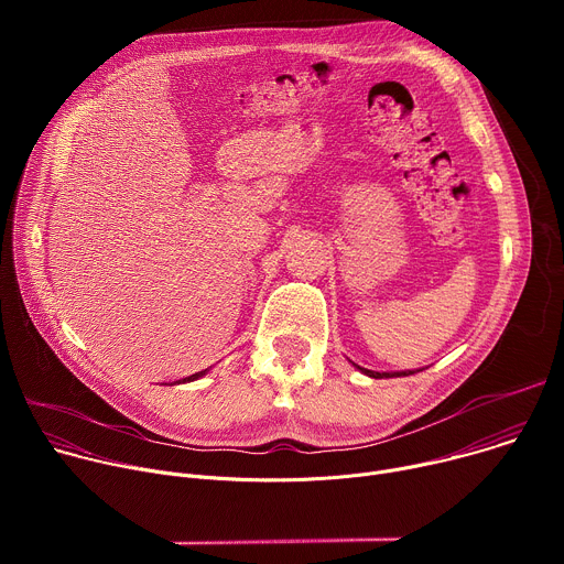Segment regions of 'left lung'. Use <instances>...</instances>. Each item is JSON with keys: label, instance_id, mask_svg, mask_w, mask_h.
<instances>
[{"label": "left lung", "instance_id": "obj_1", "mask_svg": "<svg viewBox=\"0 0 564 564\" xmlns=\"http://www.w3.org/2000/svg\"><path fill=\"white\" fill-rule=\"evenodd\" d=\"M364 375H368V377H372V379H383V377H409V375H415V372H420V370H401V372H375V370H366V368H361V366H357Z\"/></svg>", "mask_w": 564, "mask_h": 564}]
</instances>
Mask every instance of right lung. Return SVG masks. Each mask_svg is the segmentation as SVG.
<instances>
[{
    "mask_svg": "<svg viewBox=\"0 0 564 564\" xmlns=\"http://www.w3.org/2000/svg\"><path fill=\"white\" fill-rule=\"evenodd\" d=\"M205 372H207V370H200V372H196V375H192V377H185V379H183V383H185V381H194V379H198V377H203V375H205ZM174 383H181V381H174Z\"/></svg>",
    "mask_w": 564,
    "mask_h": 564,
    "instance_id": "right-lung-1",
    "label": "right lung"
}]
</instances>
